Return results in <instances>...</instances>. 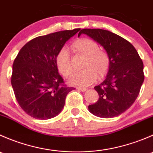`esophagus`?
Segmentation results:
<instances>
[{
  "label": "esophagus",
  "mask_w": 153,
  "mask_h": 153,
  "mask_svg": "<svg viewBox=\"0 0 153 153\" xmlns=\"http://www.w3.org/2000/svg\"><path fill=\"white\" fill-rule=\"evenodd\" d=\"M77 89L81 91V92H85V91L87 90V89H86V88H84V87H78L77 88Z\"/></svg>",
  "instance_id": "esophagus-1"
}]
</instances>
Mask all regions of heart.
<instances>
[{
    "label": "heart",
    "mask_w": 153,
    "mask_h": 153,
    "mask_svg": "<svg viewBox=\"0 0 153 153\" xmlns=\"http://www.w3.org/2000/svg\"><path fill=\"white\" fill-rule=\"evenodd\" d=\"M78 53L85 56L82 69L75 72L69 78L71 85L86 86L90 85L96 78H103L109 71L110 59L104 51L99 49L98 44L89 38H81L72 45ZM56 66L64 76H69L72 72L67 49L62 48L58 52L55 58Z\"/></svg>",
    "instance_id": "heart-1"
}]
</instances>
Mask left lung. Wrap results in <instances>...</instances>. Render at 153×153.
<instances>
[{"label":"left lung","mask_w":153,"mask_h":153,"mask_svg":"<svg viewBox=\"0 0 153 153\" xmlns=\"http://www.w3.org/2000/svg\"><path fill=\"white\" fill-rule=\"evenodd\" d=\"M85 34L104 47L110 66L104 81L95 86L99 98L88 106L95 116L109 118L127 110L136 100L142 86L143 64L135 47L122 37L101 29H84Z\"/></svg>","instance_id":"1"}]
</instances>
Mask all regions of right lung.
<instances>
[{
    "mask_svg": "<svg viewBox=\"0 0 153 153\" xmlns=\"http://www.w3.org/2000/svg\"><path fill=\"white\" fill-rule=\"evenodd\" d=\"M80 29L37 37L18 52L12 66L11 84L18 104L32 118L47 120L57 116L64 108L67 94L75 89L64 85L55 58Z\"/></svg>",
    "mask_w": 153,
    "mask_h": 153,
    "instance_id": "obj_1",
    "label": "right lung"
}]
</instances>
